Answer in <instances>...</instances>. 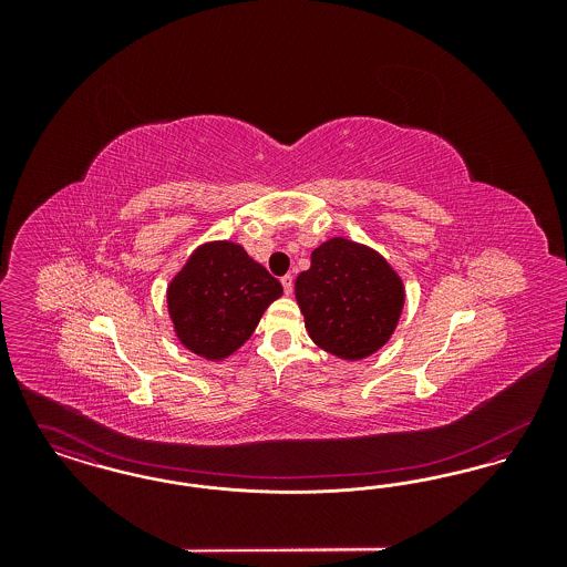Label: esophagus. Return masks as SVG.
<instances>
[{"instance_id": "esophagus-1", "label": "esophagus", "mask_w": 567, "mask_h": 567, "mask_svg": "<svg viewBox=\"0 0 567 567\" xmlns=\"http://www.w3.org/2000/svg\"><path fill=\"white\" fill-rule=\"evenodd\" d=\"M280 282H282V289H285V296H291L293 293V276L287 274V276L280 278Z\"/></svg>"}]
</instances>
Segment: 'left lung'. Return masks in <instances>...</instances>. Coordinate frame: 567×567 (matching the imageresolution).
I'll return each instance as SVG.
<instances>
[{
    "label": "left lung",
    "instance_id": "left-lung-1",
    "mask_svg": "<svg viewBox=\"0 0 567 567\" xmlns=\"http://www.w3.org/2000/svg\"><path fill=\"white\" fill-rule=\"evenodd\" d=\"M296 299L317 347L347 361L382 349L404 308V282L365 244L331 238L312 250L296 280Z\"/></svg>",
    "mask_w": 567,
    "mask_h": 567
}]
</instances>
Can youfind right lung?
I'll use <instances>...</instances> for the list:
<instances>
[{"mask_svg": "<svg viewBox=\"0 0 567 567\" xmlns=\"http://www.w3.org/2000/svg\"><path fill=\"white\" fill-rule=\"evenodd\" d=\"M282 285L240 244L206 243L193 250L167 287L176 338L190 352L220 361L252 336Z\"/></svg>", "mask_w": 567, "mask_h": 567, "instance_id": "obj_1", "label": "right lung"}]
</instances>
